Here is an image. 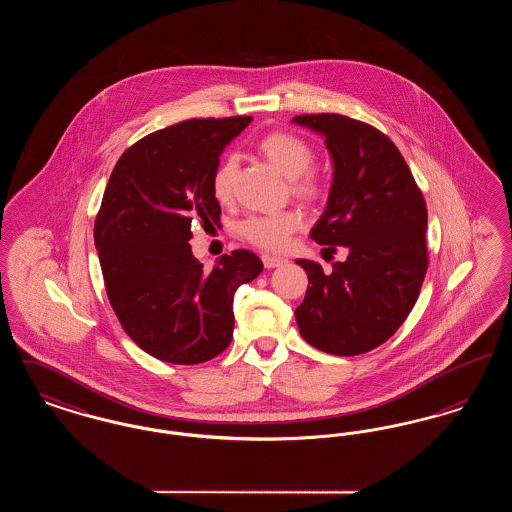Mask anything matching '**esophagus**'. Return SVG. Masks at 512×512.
<instances>
[{"label":"esophagus","mask_w":512,"mask_h":512,"mask_svg":"<svg viewBox=\"0 0 512 512\" xmlns=\"http://www.w3.org/2000/svg\"><path fill=\"white\" fill-rule=\"evenodd\" d=\"M284 263H286V259H284V257H278V255H268V253L263 255V265H265V268L282 267Z\"/></svg>","instance_id":"34e87169"}]
</instances>
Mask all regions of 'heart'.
I'll use <instances>...</instances> for the list:
<instances>
[{
  "label": "heart",
  "mask_w": 512,
  "mask_h": 512,
  "mask_svg": "<svg viewBox=\"0 0 512 512\" xmlns=\"http://www.w3.org/2000/svg\"><path fill=\"white\" fill-rule=\"evenodd\" d=\"M257 149L272 167H276L286 178H290V190L299 201L313 205L324 197L326 184L320 172L311 167L315 161V151L305 138L286 130H274L259 140ZM236 172L238 161L234 155H226L213 172L211 192L220 203L232 199ZM301 226V213L295 209H288L270 215L247 217L240 224V234L247 242L261 249L276 251L286 247Z\"/></svg>",
  "instance_id": "obj_1"
}]
</instances>
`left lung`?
Segmentation results:
<instances>
[{"label":"left lung","instance_id":"1","mask_svg":"<svg viewBox=\"0 0 512 512\" xmlns=\"http://www.w3.org/2000/svg\"><path fill=\"white\" fill-rule=\"evenodd\" d=\"M324 136L334 161L326 209L311 238L347 259L326 274L297 259L309 288L295 309L301 338L330 355H361L409 317L428 270V211L403 155L386 134L336 113L299 115Z\"/></svg>","mask_w":512,"mask_h":512}]
</instances>
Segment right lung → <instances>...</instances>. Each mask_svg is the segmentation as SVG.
<instances>
[{
	"label": "right lung",
	"instance_id": "obj_1",
	"mask_svg": "<svg viewBox=\"0 0 512 512\" xmlns=\"http://www.w3.org/2000/svg\"><path fill=\"white\" fill-rule=\"evenodd\" d=\"M251 117L192 119L128 147L101 199L94 242L109 303L124 332L151 357L197 365L222 353L234 332V293L261 259L236 249L205 270L192 224L219 222L211 176L220 153Z\"/></svg>",
	"mask_w": 512,
	"mask_h": 512
}]
</instances>
